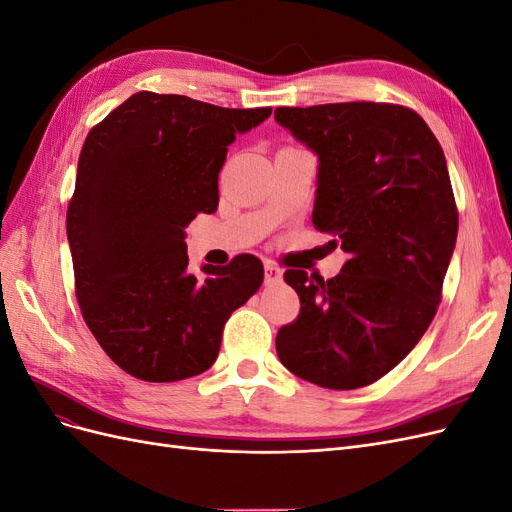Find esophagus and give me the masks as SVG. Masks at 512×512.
<instances>
[{
  "label": "esophagus",
  "instance_id": "1",
  "mask_svg": "<svg viewBox=\"0 0 512 512\" xmlns=\"http://www.w3.org/2000/svg\"><path fill=\"white\" fill-rule=\"evenodd\" d=\"M282 269L273 265V262H267L265 265V284L267 286H273V284H280L282 282Z\"/></svg>",
  "mask_w": 512,
  "mask_h": 512
}]
</instances>
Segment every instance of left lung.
Here are the masks:
<instances>
[{
  "mask_svg": "<svg viewBox=\"0 0 512 512\" xmlns=\"http://www.w3.org/2000/svg\"><path fill=\"white\" fill-rule=\"evenodd\" d=\"M275 119L318 156L312 220L348 254L327 282L284 273L301 309L277 331V356L324 389H361L418 344L442 301L459 226L444 151L401 104L280 106Z\"/></svg>",
  "mask_w": 512,
  "mask_h": 512,
  "instance_id": "obj_1",
  "label": "left lung"
}]
</instances>
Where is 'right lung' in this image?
Wrapping results in <instances>:
<instances>
[{
	"instance_id": "right-lung-1",
	"label": "right lung",
	"mask_w": 512,
	"mask_h": 512,
	"mask_svg": "<svg viewBox=\"0 0 512 512\" xmlns=\"http://www.w3.org/2000/svg\"><path fill=\"white\" fill-rule=\"evenodd\" d=\"M271 115L138 91L89 130L66 230L74 292L102 350L145 382L203 374L224 324L260 288L252 254L188 271L185 226L220 203L228 145Z\"/></svg>"
}]
</instances>
